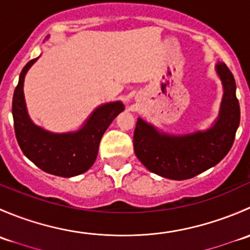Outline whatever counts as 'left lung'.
I'll list each match as a JSON object with an SVG mask.
<instances>
[{"instance_id":"left-lung-1","label":"left lung","mask_w":250,"mask_h":250,"mask_svg":"<svg viewBox=\"0 0 250 250\" xmlns=\"http://www.w3.org/2000/svg\"><path fill=\"white\" fill-rule=\"evenodd\" d=\"M224 87L219 116L204 132L173 135L138 118L134 152L150 172L173 180H185L218 165L232 147L241 111L233 75L224 62L215 65Z\"/></svg>"}]
</instances>
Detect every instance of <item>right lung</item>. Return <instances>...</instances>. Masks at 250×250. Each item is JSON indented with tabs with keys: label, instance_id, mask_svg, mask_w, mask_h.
<instances>
[{
	"label": "right lung",
	"instance_id": "add662e5",
	"mask_svg": "<svg viewBox=\"0 0 250 250\" xmlns=\"http://www.w3.org/2000/svg\"><path fill=\"white\" fill-rule=\"evenodd\" d=\"M37 59L30 60L21 70L13 94L12 113L18 144L22 153L43 172L62 178L80 175L95 162L102 137L125 105L121 102L100 105L76 132H48L29 117L22 90L25 75Z\"/></svg>",
	"mask_w": 250,
	"mask_h": 250
}]
</instances>
